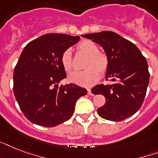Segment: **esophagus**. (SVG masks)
<instances>
[{"label":"esophagus","instance_id":"34e87169","mask_svg":"<svg viewBox=\"0 0 158 158\" xmlns=\"http://www.w3.org/2000/svg\"><path fill=\"white\" fill-rule=\"evenodd\" d=\"M88 94H89V95H90V96H93V95H94V94H92L91 89H88Z\"/></svg>","mask_w":158,"mask_h":158}]
</instances>
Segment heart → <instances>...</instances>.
I'll use <instances>...</instances> for the list:
<instances>
[{"instance_id":"heart-1","label":"heart","mask_w":158,"mask_h":158,"mask_svg":"<svg viewBox=\"0 0 158 158\" xmlns=\"http://www.w3.org/2000/svg\"><path fill=\"white\" fill-rule=\"evenodd\" d=\"M78 49L89 55V58L84 71H74L69 74V81L80 86L90 87L98 81L99 73H104L108 64L107 58L102 53L98 52V46L90 40L82 41L79 43ZM60 61L64 69L66 72L70 71L73 67L71 50L66 49L62 53Z\"/></svg>"}]
</instances>
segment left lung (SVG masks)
Instances as JSON below:
<instances>
[{"label":"left lung","mask_w":158,"mask_h":158,"mask_svg":"<svg viewBox=\"0 0 158 158\" xmlns=\"http://www.w3.org/2000/svg\"><path fill=\"white\" fill-rule=\"evenodd\" d=\"M103 48L108 59L106 80L112 84H98L94 94H102L106 103L98 109L102 118L121 121L137 112L142 106L149 83L147 60L136 46L111 31L83 36Z\"/></svg>","instance_id":"8db88e82"}]
</instances>
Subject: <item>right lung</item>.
Returning a JSON list of instances; mask_svg holds the SVG:
<instances>
[{"label":"right lung","instance_id":"obj_1","mask_svg":"<svg viewBox=\"0 0 158 158\" xmlns=\"http://www.w3.org/2000/svg\"><path fill=\"white\" fill-rule=\"evenodd\" d=\"M79 36L49 33L27 44L14 70V94L25 117L44 127H54L73 115L78 99L87 89L76 84L58 86L66 74L62 53Z\"/></svg>","mask_w":158,"mask_h":158}]
</instances>
